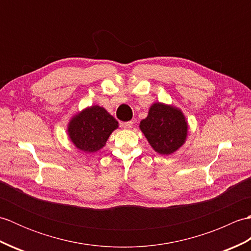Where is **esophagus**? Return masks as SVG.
<instances>
[{"instance_id": "1", "label": "esophagus", "mask_w": 251, "mask_h": 251, "mask_svg": "<svg viewBox=\"0 0 251 251\" xmlns=\"http://www.w3.org/2000/svg\"><path fill=\"white\" fill-rule=\"evenodd\" d=\"M132 124H134V123H132L131 121H129V122L122 123V126H123V128H125V129H130L131 127H132Z\"/></svg>"}]
</instances>
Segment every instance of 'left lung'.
<instances>
[{
    "label": "left lung",
    "instance_id": "8db88e82",
    "mask_svg": "<svg viewBox=\"0 0 251 251\" xmlns=\"http://www.w3.org/2000/svg\"><path fill=\"white\" fill-rule=\"evenodd\" d=\"M140 128L152 148L159 154H172L183 145L188 124L182 112L174 106L154 103Z\"/></svg>",
    "mask_w": 251,
    "mask_h": 251
}]
</instances>
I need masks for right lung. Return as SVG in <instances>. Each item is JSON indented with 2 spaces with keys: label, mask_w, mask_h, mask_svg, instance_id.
<instances>
[{
  "label": "right lung",
  "mask_w": 251,
  "mask_h": 251,
  "mask_svg": "<svg viewBox=\"0 0 251 251\" xmlns=\"http://www.w3.org/2000/svg\"><path fill=\"white\" fill-rule=\"evenodd\" d=\"M119 123L103 108L94 105L74 116L69 124V136L79 150L96 152L102 148Z\"/></svg>",
  "instance_id": "obj_1"
}]
</instances>
